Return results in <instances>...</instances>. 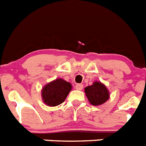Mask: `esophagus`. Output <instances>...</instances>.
Returning <instances> with one entry per match:
<instances>
[{
  "instance_id": "34e87169",
  "label": "esophagus",
  "mask_w": 146,
  "mask_h": 146,
  "mask_svg": "<svg viewBox=\"0 0 146 146\" xmlns=\"http://www.w3.org/2000/svg\"><path fill=\"white\" fill-rule=\"evenodd\" d=\"M75 88L78 91H81L83 88V86H82V84H77L75 86Z\"/></svg>"
}]
</instances>
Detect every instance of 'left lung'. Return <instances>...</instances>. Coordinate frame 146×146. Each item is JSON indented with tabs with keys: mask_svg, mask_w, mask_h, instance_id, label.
Returning <instances> with one entry per match:
<instances>
[{
	"mask_svg": "<svg viewBox=\"0 0 146 146\" xmlns=\"http://www.w3.org/2000/svg\"><path fill=\"white\" fill-rule=\"evenodd\" d=\"M85 93L88 101L94 106H99L106 102L110 98L109 91L101 82H94L91 86L85 88Z\"/></svg>",
	"mask_w": 146,
	"mask_h": 146,
	"instance_id": "8db88e82",
	"label": "left lung"
}]
</instances>
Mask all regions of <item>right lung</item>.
I'll list each match as a JSON object with an SVG mask.
<instances>
[{"instance_id":"obj_1","label":"right lung","mask_w":146,"mask_h":146,"mask_svg":"<svg viewBox=\"0 0 146 146\" xmlns=\"http://www.w3.org/2000/svg\"><path fill=\"white\" fill-rule=\"evenodd\" d=\"M72 88L70 82L61 78L55 80L47 83L42 88V100L48 106H57L65 101Z\"/></svg>"}]
</instances>
